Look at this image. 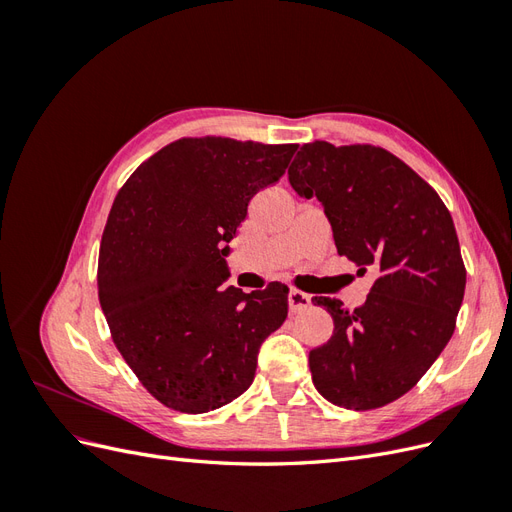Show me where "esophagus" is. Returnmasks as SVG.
Instances as JSON below:
<instances>
[{
	"mask_svg": "<svg viewBox=\"0 0 512 512\" xmlns=\"http://www.w3.org/2000/svg\"><path fill=\"white\" fill-rule=\"evenodd\" d=\"M309 305H312V299H309V294H305L301 290H294V288L288 292V307H290L292 314L303 312V309H307Z\"/></svg>",
	"mask_w": 512,
	"mask_h": 512,
	"instance_id": "obj_1",
	"label": "esophagus"
}]
</instances>
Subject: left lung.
Wrapping results in <instances>:
<instances>
[{
  "instance_id": "left-lung-1",
  "label": "left lung",
  "mask_w": 512,
  "mask_h": 512,
  "mask_svg": "<svg viewBox=\"0 0 512 512\" xmlns=\"http://www.w3.org/2000/svg\"><path fill=\"white\" fill-rule=\"evenodd\" d=\"M288 181L320 200L337 254L378 275L354 312L337 299H312L335 324L329 342L309 352L314 386L348 410L391 404L455 331L466 267L451 213L408 164L374 145L307 143Z\"/></svg>"
}]
</instances>
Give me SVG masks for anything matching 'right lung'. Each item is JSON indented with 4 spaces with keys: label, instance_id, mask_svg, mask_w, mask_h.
<instances>
[{
    "label": "right lung",
    "instance_id": "add662e5",
    "mask_svg": "<svg viewBox=\"0 0 512 512\" xmlns=\"http://www.w3.org/2000/svg\"><path fill=\"white\" fill-rule=\"evenodd\" d=\"M297 147L181 138L119 190L100 243L98 297L117 350L164 406L200 414L230 404L284 324V284L250 294L222 284L247 205L286 173Z\"/></svg>",
    "mask_w": 512,
    "mask_h": 512
}]
</instances>
